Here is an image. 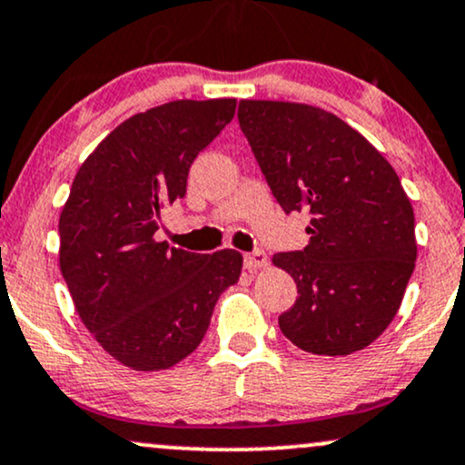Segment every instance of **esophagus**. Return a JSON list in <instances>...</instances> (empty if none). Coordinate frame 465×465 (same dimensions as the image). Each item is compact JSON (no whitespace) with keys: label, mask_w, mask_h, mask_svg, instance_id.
<instances>
[{"label":"esophagus","mask_w":465,"mask_h":465,"mask_svg":"<svg viewBox=\"0 0 465 465\" xmlns=\"http://www.w3.org/2000/svg\"><path fill=\"white\" fill-rule=\"evenodd\" d=\"M244 263L249 270H257V268H263L268 263V255L263 251H252V252H246L244 255Z\"/></svg>","instance_id":"esophagus-1"}]
</instances>
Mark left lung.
Wrapping results in <instances>:
<instances>
[{"label": "left lung", "instance_id": "8db88e82", "mask_svg": "<svg viewBox=\"0 0 465 465\" xmlns=\"http://www.w3.org/2000/svg\"><path fill=\"white\" fill-rule=\"evenodd\" d=\"M238 122L285 214L311 216L309 244L272 257L298 287L281 332L311 354L364 350L397 315L414 272V210L399 175L320 107L240 101Z\"/></svg>", "mask_w": 465, "mask_h": 465}]
</instances>
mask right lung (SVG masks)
<instances>
[{
  "mask_svg": "<svg viewBox=\"0 0 465 465\" xmlns=\"http://www.w3.org/2000/svg\"><path fill=\"white\" fill-rule=\"evenodd\" d=\"M236 98L173 101L122 122L85 158L60 216V268L94 339L134 371L173 367L202 343L242 255L156 242L163 208L186 195L199 152Z\"/></svg>",
  "mask_w": 465,
  "mask_h": 465,
  "instance_id": "1",
  "label": "right lung"
}]
</instances>
